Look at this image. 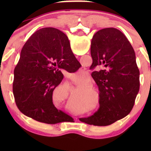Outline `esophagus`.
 Here are the masks:
<instances>
[{
	"label": "esophagus",
	"instance_id": "34e87169",
	"mask_svg": "<svg viewBox=\"0 0 151 151\" xmlns=\"http://www.w3.org/2000/svg\"><path fill=\"white\" fill-rule=\"evenodd\" d=\"M80 72L81 73H82V74H84V75H86V74H87L88 73V72L86 71L85 68H81L80 70Z\"/></svg>",
	"mask_w": 151,
	"mask_h": 151
}]
</instances>
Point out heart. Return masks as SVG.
Listing matches in <instances>:
<instances>
[{
	"label": "heart",
	"instance_id": "obj_1",
	"mask_svg": "<svg viewBox=\"0 0 151 151\" xmlns=\"http://www.w3.org/2000/svg\"><path fill=\"white\" fill-rule=\"evenodd\" d=\"M91 84L88 77H74L71 79L70 81V85L74 88L80 89V92L78 93L77 98L79 101L85 104L87 106H91L95 102L94 92L99 99V91L97 89L93 86H89Z\"/></svg>",
	"mask_w": 151,
	"mask_h": 151
}]
</instances>
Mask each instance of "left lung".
I'll use <instances>...</instances> for the list:
<instances>
[{"instance_id":"left-lung-1","label":"left lung","mask_w":151,"mask_h":151,"mask_svg":"<svg viewBox=\"0 0 151 151\" xmlns=\"http://www.w3.org/2000/svg\"><path fill=\"white\" fill-rule=\"evenodd\" d=\"M91 55V68L103 67L91 73L99 87L100 106L92 116L80 120L90 125L109 126L126 116L134 105L140 87L136 55L125 35L108 27L93 35Z\"/></svg>"}]
</instances>
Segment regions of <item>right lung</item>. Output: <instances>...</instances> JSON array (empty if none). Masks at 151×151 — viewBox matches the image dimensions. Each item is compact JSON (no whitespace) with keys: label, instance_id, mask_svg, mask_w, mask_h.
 <instances>
[{"label":"right lung","instance_id":"right-lung-1","mask_svg":"<svg viewBox=\"0 0 151 151\" xmlns=\"http://www.w3.org/2000/svg\"><path fill=\"white\" fill-rule=\"evenodd\" d=\"M79 63L62 31L45 27L36 31L24 45L14 70L13 91L19 110L39 122L55 124L69 116L52 102L54 89L64 76Z\"/></svg>","mask_w":151,"mask_h":151}]
</instances>
